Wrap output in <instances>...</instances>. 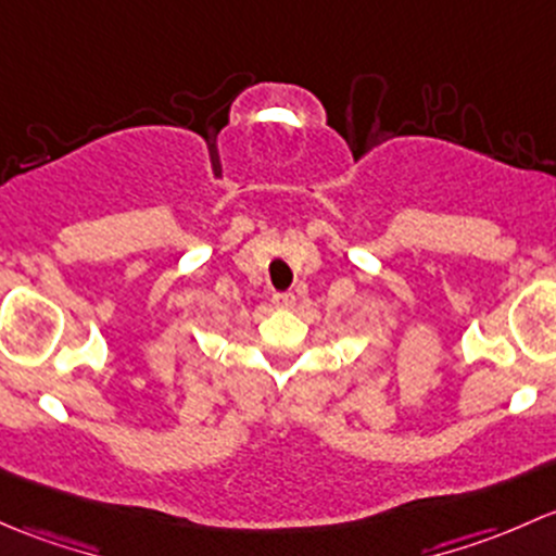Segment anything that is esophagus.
<instances>
[{"label":"esophagus","mask_w":556,"mask_h":556,"mask_svg":"<svg viewBox=\"0 0 556 556\" xmlns=\"http://www.w3.org/2000/svg\"><path fill=\"white\" fill-rule=\"evenodd\" d=\"M273 305H276L278 311H289V307L294 305V294H276L273 296Z\"/></svg>","instance_id":"obj_1"}]
</instances>
